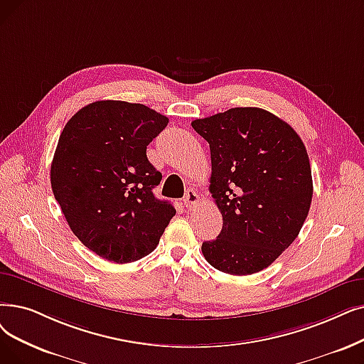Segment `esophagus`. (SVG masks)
I'll return each instance as SVG.
<instances>
[{"label": "esophagus", "instance_id": "obj_1", "mask_svg": "<svg viewBox=\"0 0 364 364\" xmlns=\"http://www.w3.org/2000/svg\"><path fill=\"white\" fill-rule=\"evenodd\" d=\"M183 200H184V205H186L187 210H193L195 207H198L199 196H198V193L195 191H187V193L184 195Z\"/></svg>", "mask_w": 364, "mask_h": 364}]
</instances>
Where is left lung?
<instances>
[{
  "mask_svg": "<svg viewBox=\"0 0 364 364\" xmlns=\"http://www.w3.org/2000/svg\"><path fill=\"white\" fill-rule=\"evenodd\" d=\"M211 150L210 192L223 217L202 252L215 269L250 275L297 238L312 200L309 157L289 123L256 107L192 122Z\"/></svg>",
  "mask_w": 364,
  "mask_h": 364,
  "instance_id": "8db88e82",
  "label": "left lung"
}]
</instances>
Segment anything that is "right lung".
I'll use <instances>...</instances> for the list:
<instances>
[{"instance_id": "right-lung-1", "label": "right lung", "mask_w": 364, "mask_h": 364, "mask_svg": "<svg viewBox=\"0 0 364 364\" xmlns=\"http://www.w3.org/2000/svg\"><path fill=\"white\" fill-rule=\"evenodd\" d=\"M168 122L143 104L107 100L78 109L59 136L50 168L55 199L73 233L102 259H143L176 215L153 195L162 173L146 153Z\"/></svg>"}]
</instances>
